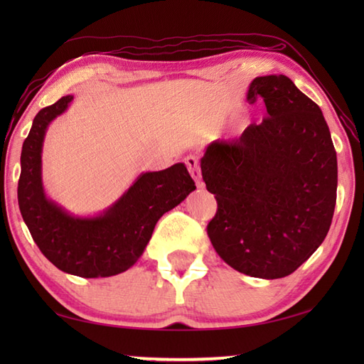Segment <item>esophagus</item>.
I'll return each mask as SVG.
<instances>
[{
	"label": "esophagus",
	"mask_w": 364,
	"mask_h": 364,
	"mask_svg": "<svg viewBox=\"0 0 364 364\" xmlns=\"http://www.w3.org/2000/svg\"><path fill=\"white\" fill-rule=\"evenodd\" d=\"M184 162H186L188 166V170L191 176L194 178V181L197 184V188H203V181H202V172H200V167H198V161L196 156H188L186 159H184Z\"/></svg>",
	"instance_id": "1"
}]
</instances>
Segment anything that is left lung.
<instances>
[{
	"label": "left lung",
	"mask_w": 364,
	"mask_h": 364,
	"mask_svg": "<svg viewBox=\"0 0 364 364\" xmlns=\"http://www.w3.org/2000/svg\"><path fill=\"white\" fill-rule=\"evenodd\" d=\"M267 115L231 142L214 141L200 159L218 200L208 223L214 250L237 272L274 280L318 250L333 219L338 161L321 107L288 76L255 78L247 102Z\"/></svg>",
	"instance_id": "obj_1"
}]
</instances>
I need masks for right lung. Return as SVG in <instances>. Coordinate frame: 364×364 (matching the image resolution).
<instances>
[{"label": "right lung", "instance_id": "obj_1", "mask_svg": "<svg viewBox=\"0 0 364 364\" xmlns=\"http://www.w3.org/2000/svg\"><path fill=\"white\" fill-rule=\"evenodd\" d=\"M73 95L43 107L21 149L18 206L34 242L63 272L82 278L112 277L133 267L142 257L162 214L180 205L196 183L178 162L159 172H144L117 202L92 218L65 211L45 194L42 146L46 128L64 114Z\"/></svg>", "mask_w": 364, "mask_h": 364}]
</instances>
